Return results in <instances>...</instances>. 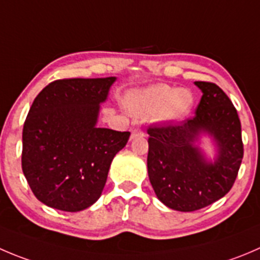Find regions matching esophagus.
Masks as SVG:
<instances>
[{
    "instance_id": "34e87169",
    "label": "esophagus",
    "mask_w": 260,
    "mask_h": 260,
    "mask_svg": "<svg viewBox=\"0 0 260 260\" xmlns=\"http://www.w3.org/2000/svg\"><path fill=\"white\" fill-rule=\"evenodd\" d=\"M142 136H145V133L142 132V131L140 129V128H133L132 129V135H131V138H136V137H142Z\"/></svg>"
}]
</instances>
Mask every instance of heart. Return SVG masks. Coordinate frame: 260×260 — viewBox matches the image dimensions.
<instances>
[{
	"label": "heart",
	"mask_w": 260,
	"mask_h": 260,
	"mask_svg": "<svg viewBox=\"0 0 260 260\" xmlns=\"http://www.w3.org/2000/svg\"><path fill=\"white\" fill-rule=\"evenodd\" d=\"M193 96L185 89L157 85L129 92L125 98L128 109L141 117H155L158 122H173L190 109Z\"/></svg>",
	"instance_id": "1"
}]
</instances>
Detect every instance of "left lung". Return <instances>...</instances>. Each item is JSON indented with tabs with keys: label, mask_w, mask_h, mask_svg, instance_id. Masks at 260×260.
Masks as SVG:
<instances>
[{
	"label": "left lung",
	"mask_w": 260,
	"mask_h": 260,
	"mask_svg": "<svg viewBox=\"0 0 260 260\" xmlns=\"http://www.w3.org/2000/svg\"><path fill=\"white\" fill-rule=\"evenodd\" d=\"M202 98L193 118L147 129V170L158 200L175 211L212 205L233 188L244 156L241 123L235 107L212 82L196 81ZM208 134L218 153L212 161L195 145Z\"/></svg>",
	"instance_id": "left-lung-1"
}]
</instances>
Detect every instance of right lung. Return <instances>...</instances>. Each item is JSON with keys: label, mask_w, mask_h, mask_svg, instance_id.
<instances>
[{"label": "right lung", "mask_w": 260, "mask_h": 260, "mask_svg": "<svg viewBox=\"0 0 260 260\" xmlns=\"http://www.w3.org/2000/svg\"><path fill=\"white\" fill-rule=\"evenodd\" d=\"M115 77L63 79L35 98L22 129V173L48 207L79 212L94 205L129 132L96 125Z\"/></svg>", "instance_id": "add662e5"}]
</instances>
